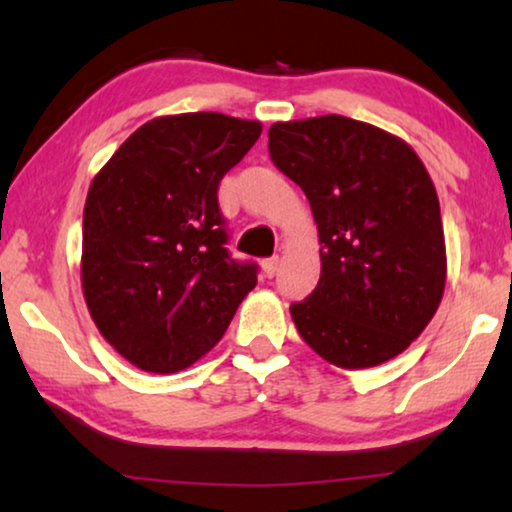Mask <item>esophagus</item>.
<instances>
[{"mask_svg":"<svg viewBox=\"0 0 512 512\" xmlns=\"http://www.w3.org/2000/svg\"><path fill=\"white\" fill-rule=\"evenodd\" d=\"M278 266H280V257L273 255L269 259H264L262 262V271H264V278H273L275 273H278Z\"/></svg>","mask_w":512,"mask_h":512,"instance_id":"esophagus-1","label":"esophagus"}]
</instances>
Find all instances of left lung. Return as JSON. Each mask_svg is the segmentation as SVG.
<instances>
[{"instance_id":"8db88e82","label":"left lung","mask_w":512,"mask_h":512,"mask_svg":"<svg viewBox=\"0 0 512 512\" xmlns=\"http://www.w3.org/2000/svg\"><path fill=\"white\" fill-rule=\"evenodd\" d=\"M269 154L305 191L319 227V285L289 307L300 337L342 369L396 358L444 294V230L431 175L408 143L337 113L275 123Z\"/></svg>"}]
</instances>
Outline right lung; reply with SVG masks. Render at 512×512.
Returning <instances> with one entry per match:
<instances>
[{
    "mask_svg": "<svg viewBox=\"0 0 512 512\" xmlns=\"http://www.w3.org/2000/svg\"><path fill=\"white\" fill-rule=\"evenodd\" d=\"M259 134L257 120L214 111L154 118L95 175L81 287L102 337L134 367H191L257 285V264L225 248L218 184Z\"/></svg>",
    "mask_w": 512,
    "mask_h": 512,
    "instance_id": "obj_1",
    "label": "right lung"
}]
</instances>
